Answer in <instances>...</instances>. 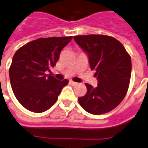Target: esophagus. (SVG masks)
I'll return each mask as SVG.
<instances>
[{"label":"esophagus","instance_id":"obj_1","mask_svg":"<svg viewBox=\"0 0 148 148\" xmlns=\"http://www.w3.org/2000/svg\"><path fill=\"white\" fill-rule=\"evenodd\" d=\"M70 84L72 85V86H76V85L77 84V83L74 82V81H73V80H70Z\"/></svg>","mask_w":148,"mask_h":148}]
</instances>
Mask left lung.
Wrapping results in <instances>:
<instances>
[{
  "instance_id": "8db88e82",
  "label": "left lung",
  "mask_w": 148,
  "mask_h": 148,
  "mask_svg": "<svg viewBox=\"0 0 148 148\" xmlns=\"http://www.w3.org/2000/svg\"><path fill=\"white\" fill-rule=\"evenodd\" d=\"M88 56L92 71H96V87L86 84L87 92L78 98L85 111L93 115L109 112L125 97L130 83L132 60L125 47L113 37L104 35L74 36Z\"/></svg>"
}]
</instances>
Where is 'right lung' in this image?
<instances>
[{
    "mask_svg": "<svg viewBox=\"0 0 148 148\" xmlns=\"http://www.w3.org/2000/svg\"><path fill=\"white\" fill-rule=\"evenodd\" d=\"M71 39L72 36L40 38L16 51L9 70L10 80L16 98L26 109L40 113L57 101L68 80H57L48 73Z\"/></svg>",
    "mask_w": 148,
    "mask_h": 148,
    "instance_id": "obj_1",
    "label": "right lung"
}]
</instances>
